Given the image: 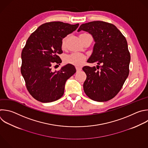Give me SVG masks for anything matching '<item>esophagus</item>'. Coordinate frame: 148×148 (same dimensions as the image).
<instances>
[{
	"mask_svg": "<svg viewBox=\"0 0 148 148\" xmlns=\"http://www.w3.org/2000/svg\"><path fill=\"white\" fill-rule=\"evenodd\" d=\"M76 70H77V72H79L81 70V68L80 67H76Z\"/></svg>",
	"mask_w": 148,
	"mask_h": 148,
	"instance_id": "1",
	"label": "esophagus"
}]
</instances>
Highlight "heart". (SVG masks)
Returning a JSON list of instances; mask_svg holds the SVG:
<instances>
[{
    "instance_id": "1",
    "label": "heart",
    "mask_w": 148,
    "mask_h": 148,
    "mask_svg": "<svg viewBox=\"0 0 148 148\" xmlns=\"http://www.w3.org/2000/svg\"><path fill=\"white\" fill-rule=\"evenodd\" d=\"M88 35H89V34H86V33L81 34L80 35L79 37L81 39H82ZM67 39H68V36H67L63 38L62 40L61 47L63 49L66 47ZM85 60H86L85 56L80 53H72V54L66 56L64 59V61L66 63L71 64V65L75 66H77V67L81 66L83 64V63H84V62L85 61Z\"/></svg>"
}]
</instances>
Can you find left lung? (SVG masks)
<instances>
[{
  "mask_svg": "<svg viewBox=\"0 0 148 148\" xmlns=\"http://www.w3.org/2000/svg\"><path fill=\"white\" fill-rule=\"evenodd\" d=\"M81 30L90 33L95 42L87 62L97 64L96 68H82L86 75L84 90L93 101H108L120 92L129 74L131 56L127 40L114 25L105 21L82 24L78 31Z\"/></svg>",
  "mask_w": 148,
  "mask_h": 148,
  "instance_id": "left-lung-1",
  "label": "left lung"
}]
</instances>
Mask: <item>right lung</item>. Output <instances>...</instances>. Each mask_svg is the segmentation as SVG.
I'll return each mask as SVG.
<instances>
[{"label": "right lung", "mask_w": 148, "mask_h": 148, "mask_svg": "<svg viewBox=\"0 0 148 148\" xmlns=\"http://www.w3.org/2000/svg\"><path fill=\"white\" fill-rule=\"evenodd\" d=\"M78 25L60 21L46 23L27 39L21 52V73L28 91L38 101L49 103L59 99L64 94L66 81L75 73L71 64L54 72L52 66L62 63L58 56L63 53L62 40Z\"/></svg>", "instance_id": "add662e5"}]
</instances>
